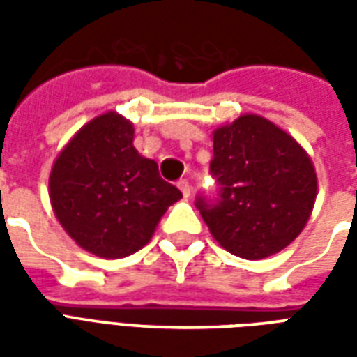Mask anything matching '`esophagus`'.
I'll return each instance as SVG.
<instances>
[{
  "mask_svg": "<svg viewBox=\"0 0 357 357\" xmlns=\"http://www.w3.org/2000/svg\"><path fill=\"white\" fill-rule=\"evenodd\" d=\"M178 187H179V191L183 193V197H185V199L189 197V195H191V185H189V181H187V179H179Z\"/></svg>",
  "mask_w": 357,
  "mask_h": 357,
  "instance_id": "esophagus-1",
  "label": "esophagus"
}]
</instances>
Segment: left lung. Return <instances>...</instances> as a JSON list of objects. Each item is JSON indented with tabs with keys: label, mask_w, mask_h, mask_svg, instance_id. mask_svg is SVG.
<instances>
[{
	"label": "left lung",
	"mask_w": 357,
	"mask_h": 357,
	"mask_svg": "<svg viewBox=\"0 0 357 357\" xmlns=\"http://www.w3.org/2000/svg\"><path fill=\"white\" fill-rule=\"evenodd\" d=\"M210 174L218 197L195 206L222 247L262 260L289 247L310 220L317 195L314 164L296 139L258 114L214 130Z\"/></svg>",
	"instance_id": "8db88e82"
}]
</instances>
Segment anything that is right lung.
I'll return each mask as SVG.
<instances>
[{"mask_svg": "<svg viewBox=\"0 0 357 357\" xmlns=\"http://www.w3.org/2000/svg\"><path fill=\"white\" fill-rule=\"evenodd\" d=\"M50 199L76 245L101 258H124L147 245L181 191L133 147L132 122L105 112L61 151L51 168Z\"/></svg>", "mask_w": 357, "mask_h": 357, "instance_id": "obj_1", "label": "right lung"}]
</instances>
